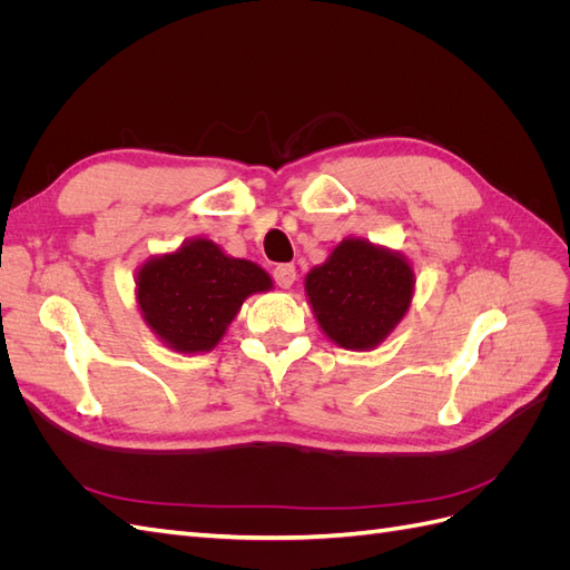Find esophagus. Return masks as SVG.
<instances>
[{
    "label": "esophagus",
    "instance_id": "34e87169",
    "mask_svg": "<svg viewBox=\"0 0 570 570\" xmlns=\"http://www.w3.org/2000/svg\"><path fill=\"white\" fill-rule=\"evenodd\" d=\"M273 281H275V285L283 287V289L292 287V285H295V281H297V271H295V266H292V264H281V266H275V268H273Z\"/></svg>",
    "mask_w": 570,
    "mask_h": 570
}]
</instances>
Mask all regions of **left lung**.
Segmentation results:
<instances>
[{"label":"left lung","instance_id":"left-lung-1","mask_svg":"<svg viewBox=\"0 0 570 570\" xmlns=\"http://www.w3.org/2000/svg\"><path fill=\"white\" fill-rule=\"evenodd\" d=\"M413 268L400 252L350 237L306 273V297L321 331L344 350H375L404 318Z\"/></svg>","mask_w":570,"mask_h":570}]
</instances>
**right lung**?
Segmentation results:
<instances>
[{"label": "right lung", "mask_w": 570, "mask_h": 570, "mask_svg": "<svg viewBox=\"0 0 570 570\" xmlns=\"http://www.w3.org/2000/svg\"><path fill=\"white\" fill-rule=\"evenodd\" d=\"M135 285L142 318L166 347L197 354L214 350L243 302L271 289L273 281L254 262L195 237L176 252L151 256Z\"/></svg>", "instance_id": "add662e5"}]
</instances>
